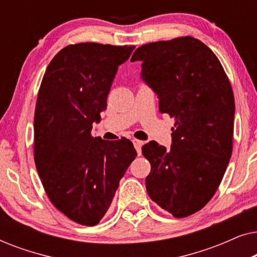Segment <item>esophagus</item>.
Masks as SVG:
<instances>
[{
  "label": "esophagus",
  "instance_id": "1",
  "mask_svg": "<svg viewBox=\"0 0 257 257\" xmlns=\"http://www.w3.org/2000/svg\"><path fill=\"white\" fill-rule=\"evenodd\" d=\"M133 145H135V149L137 150V152H138V154L140 156V154H142V146L144 145V143L142 142V140L135 139L133 140Z\"/></svg>",
  "mask_w": 257,
  "mask_h": 257
}]
</instances>
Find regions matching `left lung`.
Segmentation results:
<instances>
[{
  "label": "left lung",
  "instance_id": "left-lung-1",
  "mask_svg": "<svg viewBox=\"0 0 257 257\" xmlns=\"http://www.w3.org/2000/svg\"><path fill=\"white\" fill-rule=\"evenodd\" d=\"M142 79L175 118L172 145L143 146L151 164L150 198L175 217L192 215L215 194L233 150L235 101L229 79L214 52L186 36L139 47Z\"/></svg>",
  "mask_w": 257,
  "mask_h": 257
}]
</instances>
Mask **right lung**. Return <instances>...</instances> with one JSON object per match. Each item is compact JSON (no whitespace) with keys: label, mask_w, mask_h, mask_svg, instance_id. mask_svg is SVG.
I'll list each match as a JSON object with an SVG mask.
<instances>
[{"label":"right lung","mask_w":257,"mask_h":257,"mask_svg":"<svg viewBox=\"0 0 257 257\" xmlns=\"http://www.w3.org/2000/svg\"><path fill=\"white\" fill-rule=\"evenodd\" d=\"M135 45L78 43L62 49L45 70L34 119L35 164L56 208L84 226L107 212L137 152L128 139L92 137L106 110L118 66Z\"/></svg>","instance_id":"add662e5"}]
</instances>
